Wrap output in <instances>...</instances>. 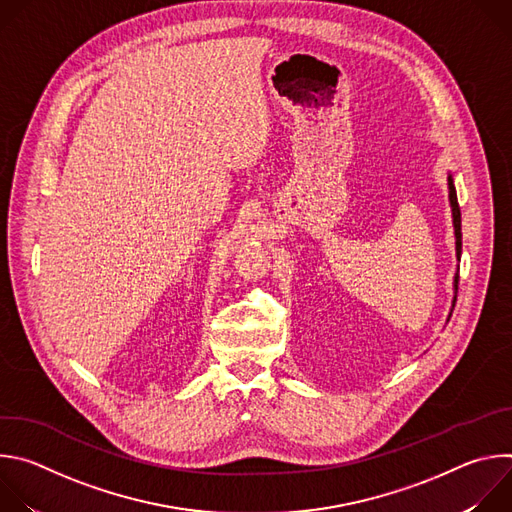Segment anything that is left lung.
Masks as SVG:
<instances>
[{
  "label": "left lung",
  "instance_id": "1",
  "mask_svg": "<svg viewBox=\"0 0 512 512\" xmlns=\"http://www.w3.org/2000/svg\"><path fill=\"white\" fill-rule=\"evenodd\" d=\"M448 186H450V204H452V214H454V229H456V255H462V212L458 204V194L454 188L452 176H448ZM456 289H458V275H456Z\"/></svg>",
  "mask_w": 512,
  "mask_h": 512
}]
</instances>
